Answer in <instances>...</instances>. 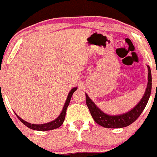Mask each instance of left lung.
Segmentation results:
<instances>
[{"label":"left lung","instance_id":"left-lung-1","mask_svg":"<svg viewBox=\"0 0 157 157\" xmlns=\"http://www.w3.org/2000/svg\"><path fill=\"white\" fill-rule=\"evenodd\" d=\"M147 69L148 82L144 96L139 101V103L133 109L124 114H116V115H110V114H105L99 107H97V105L93 102L92 99H90L88 95L85 94L86 104L88 107L92 117L97 124L103 127L114 129V128L126 127L132 124L134 121L137 120L147 104L150 96H151V88H152V77H151V71L149 66H147Z\"/></svg>","mask_w":157,"mask_h":157}]
</instances>
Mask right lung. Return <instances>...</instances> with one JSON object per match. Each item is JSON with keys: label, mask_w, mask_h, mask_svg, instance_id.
Wrapping results in <instances>:
<instances>
[{"label": "right lung", "mask_w": 157, "mask_h": 157, "mask_svg": "<svg viewBox=\"0 0 157 157\" xmlns=\"http://www.w3.org/2000/svg\"><path fill=\"white\" fill-rule=\"evenodd\" d=\"M77 90V87H73L71 89L70 92H69L68 96H67V98L66 99V102L64 105H63V109H62L61 112H60V115L57 117L56 119L54 120V121H51V122L46 123V124H30V123L27 122V121H24L23 119H21L19 116H18L16 114V115L17 116V117L19 119V121L21 123L25 124V126H28V128L31 129H34V130H38V131H48V130H52V129H57V128L60 127V126L63 124V121H64L65 116H66V112H67V109L68 107L69 104H70V99L72 98V96L73 94V93Z\"/></svg>", "instance_id": "right-lung-1"}]
</instances>
